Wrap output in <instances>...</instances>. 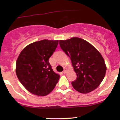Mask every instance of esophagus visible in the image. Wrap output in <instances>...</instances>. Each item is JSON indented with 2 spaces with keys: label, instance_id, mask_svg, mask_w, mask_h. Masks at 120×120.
I'll list each match as a JSON object with an SVG mask.
<instances>
[{
  "label": "esophagus",
  "instance_id": "esophagus-1",
  "mask_svg": "<svg viewBox=\"0 0 120 120\" xmlns=\"http://www.w3.org/2000/svg\"><path fill=\"white\" fill-rule=\"evenodd\" d=\"M63 72L64 74H66V72H67V70H66V69H65V70H64V71H63Z\"/></svg>",
  "mask_w": 120,
  "mask_h": 120
}]
</instances>
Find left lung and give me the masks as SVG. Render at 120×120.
I'll list each match as a JSON object with an SVG mask.
<instances>
[{"mask_svg":"<svg viewBox=\"0 0 120 120\" xmlns=\"http://www.w3.org/2000/svg\"><path fill=\"white\" fill-rule=\"evenodd\" d=\"M60 48L70 57L77 79L72 82L79 92L87 94L98 88L106 72L105 60L100 52L85 40L74 37L59 41Z\"/></svg>","mask_w":120,"mask_h":120,"instance_id":"left-lung-1","label":"left lung"}]
</instances>
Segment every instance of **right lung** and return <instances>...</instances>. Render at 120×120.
Segmentation results:
<instances>
[{
  "label": "right lung",
  "instance_id": "add662e5",
  "mask_svg": "<svg viewBox=\"0 0 120 120\" xmlns=\"http://www.w3.org/2000/svg\"><path fill=\"white\" fill-rule=\"evenodd\" d=\"M59 41L43 39L26 46L17 60V76L24 88L38 96H45L51 92L59 81L49 61Z\"/></svg>",
  "mask_w": 120,
  "mask_h": 120
}]
</instances>
